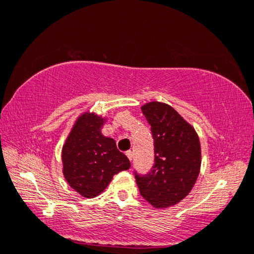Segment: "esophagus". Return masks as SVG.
Returning a JSON list of instances; mask_svg holds the SVG:
<instances>
[{
	"label": "esophagus",
	"mask_w": 254,
	"mask_h": 254,
	"mask_svg": "<svg viewBox=\"0 0 254 254\" xmlns=\"http://www.w3.org/2000/svg\"><path fill=\"white\" fill-rule=\"evenodd\" d=\"M126 155H127V158H128V160H130V161H132V156H133V154H132V151H131V150H128V151H127V153H126Z\"/></svg>",
	"instance_id": "34e87169"
}]
</instances>
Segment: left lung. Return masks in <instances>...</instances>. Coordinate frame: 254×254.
<instances>
[{
    "label": "left lung",
    "mask_w": 254,
    "mask_h": 254,
    "mask_svg": "<svg viewBox=\"0 0 254 254\" xmlns=\"http://www.w3.org/2000/svg\"><path fill=\"white\" fill-rule=\"evenodd\" d=\"M141 111L151 127L155 164L148 175H135V181L150 205L165 209L181 202L197 180L202 161L198 134L168 104L150 101Z\"/></svg>",
    "instance_id": "1"
}]
</instances>
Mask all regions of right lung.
Wrapping results in <instances>:
<instances>
[{
	"mask_svg": "<svg viewBox=\"0 0 254 254\" xmlns=\"http://www.w3.org/2000/svg\"><path fill=\"white\" fill-rule=\"evenodd\" d=\"M106 117L84 112L77 117L62 150L63 173L67 184L85 198L100 195L113 177L130 169V161L117 149L101 127Z\"/></svg>",
	"mask_w": 254,
	"mask_h": 254,
	"instance_id": "1",
	"label": "right lung"
}]
</instances>
